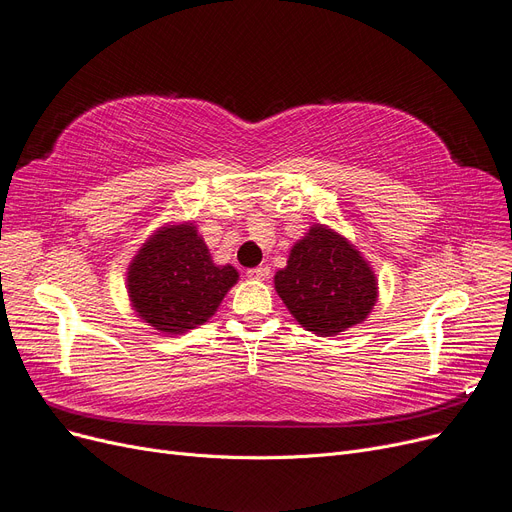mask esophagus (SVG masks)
Here are the masks:
<instances>
[{"mask_svg":"<svg viewBox=\"0 0 512 512\" xmlns=\"http://www.w3.org/2000/svg\"><path fill=\"white\" fill-rule=\"evenodd\" d=\"M246 276L253 278V280H268L270 278V268L268 266H259V268H253L246 272Z\"/></svg>","mask_w":512,"mask_h":512,"instance_id":"34e87169","label":"esophagus"}]
</instances>
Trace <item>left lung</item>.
I'll return each instance as SVG.
<instances>
[{
    "label": "left lung",
    "mask_w": 512,
    "mask_h": 512,
    "mask_svg": "<svg viewBox=\"0 0 512 512\" xmlns=\"http://www.w3.org/2000/svg\"><path fill=\"white\" fill-rule=\"evenodd\" d=\"M274 289L291 316L320 337L361 325L380 297L377 276L363 253L329 225L314 223L299 238Z\"/></svg>",
    "instance_id": "8db88e82"
}]
</instances>
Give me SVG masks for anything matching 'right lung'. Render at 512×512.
I'll return each mask as SVG.
<instances>
[{
  "label": "right lung",
  "mask_w": 512,
  "mask_h": 512,
  "mask_svg": "<svg viewBox=\"0 0 512 512\" xmlns=\"http://www.w3.org/2000/svg\"><path fill=\"white\" fill-rule=\"evenodd\" d=\"M240 274L217 266L194 221L160 225L128 263L130 308L145 325L181 335L215 316Z\"/></svg>",
  "instance_id": "1"
}]
</instances>
